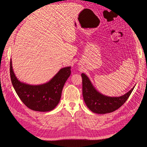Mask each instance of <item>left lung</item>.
Segmentation results:
<instances>
[{
	"label": "left lung",
	"mask_w": 147,
	"mask_h": 147,
	"mask_svg": "<svg viewBox=\"0 0 147 147\" xmlns=\"http://www.w3.org/2000/svg\"><path fill=\"white\" fill-rule=\"evenodd\" d=\"M82 77L83 99L88 109L95 113H108L118 109L127 100L134 88V86L121 96L109 97L97 91L85 74H82Z\"/></svg>",
	"instance_id": "1"
}]
</instances>
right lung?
<instances>
[{
  "mask_svg": "<svg viewBox=\"0 0 147 147\" xmlns=\"http://www.w3.org/2000/svg\"><path fill=\"white\" fill-rule=\"evenodd\" d=\"M71 67L61 69L48 82L30 85L21 82L13 72L10 60V77L16 94L26 106L38 112H49L59 104L64 84L69 77Z\"/></svg>",
  "mask_w": 147,
  "mask_h": 147,
  "instance_id": "add662e5",
  "label": "right lung"
}]
</instances>
